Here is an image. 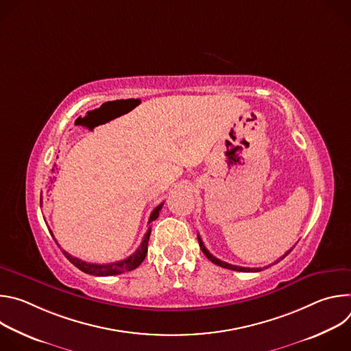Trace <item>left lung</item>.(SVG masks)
Returning <instances> with one entry per match:
<instances>
[{
	"mask_svg": "<svg viewBox=\"0 0 351 351\" xmlns=\"http://www.w3.org/2000/svg\"><path fill=\"white\" fill-rule=\"evenodd\" d=\"M197 237H198V243H199V248L203 250V253L206 254V257L211 261V263H214L215 265H218V267H222V268H226V269H232V271H239V272H260V271H263V268H245V267H237V265H232V264H228V263H225V261H221V260H218L217 257H214L208 250L206 248V245H204V243H203V240H202V237H199V234H197ZM293 250V247L289 250V252L285 254V256H282L280 258H278L274 264H276V263H279L280 260H283L290 252ZM271 267V265H269Z\"/></svg>",
	"mask_w": 351,
	"mask_h": 351,
	"instance_id": "1",
	"label": "left lung"
}]
</instances>
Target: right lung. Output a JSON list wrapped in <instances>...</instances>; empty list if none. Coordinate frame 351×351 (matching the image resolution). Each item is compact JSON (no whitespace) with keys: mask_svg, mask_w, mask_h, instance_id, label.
I'll use <instances>...</instances> for the list:
<instances>
[{"mask_svg":"<svg viewBox=\"0 0 351 351\" xmlns=\"http://www.w3.org/2000/svg\"><path fill=\"white\" fill-rule=\"evenodd\" d=\"M164 203H161L160 206H157L152 215H149V219H148V223H152L154 219L158 218L160 215V211L162 208ZM49 233H51V236L54 237L53 232L49 230ZM149 233H152V228H148L147 233L144 234V239L141 241V244L138 245V248L136 250V252L129 256L128 258L125 260H121V261H117V263H111V264H90V263H86V261H82L76 257H72L69 253H66L65 250H62L64 256L76 267L79 268L80 271H83L84 274H88V275H94V276H111V275H119L122 272H126V271H133L136 269L145 258L147 256V247H148V239H149ZM56 240V237H54ZM57 243V240H56Z\"/></svg>","mask_w":351,"mask_h":351,"instance_id":"1","label":"right lung"}]
</instances>
